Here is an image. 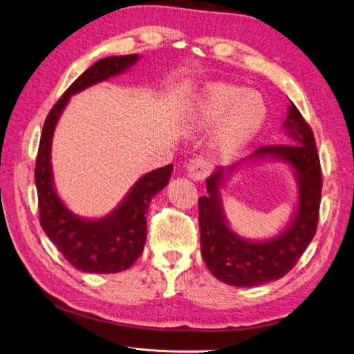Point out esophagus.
<instances>
[{"mask_svg":"<svg viewBox=\"0 0 354 354\" xmlns=\"http://www.w3.org/2000/svg\"><path fill=\"white\" fill-rule=\"evenodd\" d=\"M187 174L194 180H203L207 176V174H209V165H207V161L205 158H193L188 161Z\"/></svg>","mask_w":354,"mask_h":354,"instance_id":"esophagus-1","label":"esophagus"}]
</instances>
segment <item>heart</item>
Here are the masks:
<instances>
[{
	"mask_svg": "<svg viewBox=\"0 0 354 354\" xmlns=\"http://www.w3.org/2000/svg\"><path fill=\"white\" fill-rule=\"evenodd\" d=\"M266 120V106L245 88L220 85L206 89L194 100L183 121L187 133L214 131L211 147L216 156H236L260 131Z\"/></svg>",
	"mask_w": 354,
	"mask_h": 354,
	"instance_id": "b5f03b06",
	"label": "heart"
}]
</instances>
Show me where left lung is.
Instances as JSON below:
<instances>
[{
	"instance_id": "8db88e82",
	"label": "left lung",
	"mask_w": 354,
	"mask_h": 354,
	"mask_svg": "<svg viewBox=\"0 0 354 354\" xmlns=\"http://www.w3.org/2000/svg\"><path fill=\"white\" fill-rule=\"evenodd\" d=\"M281 129L290 139L287 145L259 148L232 166L215 167L206 179L207 194L198 198L202 257L211 274L229 286L257 287L283 278L315 234L322 170L314 134L292 102ZM265 160L283 162L292 170L298 185L297 205L286 230L266 240H250L232 230L221 192L239 169Z\"/></svg>"
}]
</instances>
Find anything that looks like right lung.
<instances>
[{
    "instance_id": "add662e5",
    "label": "right lung",
    "mask_w": 354,
    "mask_h": 354,
    "mask_svg": "<svg viewBox=\"0 0 354 354\" xmlns=\"http://www.w3.org/2000/svg\"><path fill=\"white\" fill-rule=\"evenodd\" d=\"M140 55L107 57L84 71L52 107L43 125L35 161L40 224L71 266L86 274H116L129 269L147 242V215L151 198L169 184L174 165L145 174L122 201L104 216L86 218L75 214L59 197L52 170V142L59 118L71 95L127 73Z\"/></svg>"
}]
</instances>
